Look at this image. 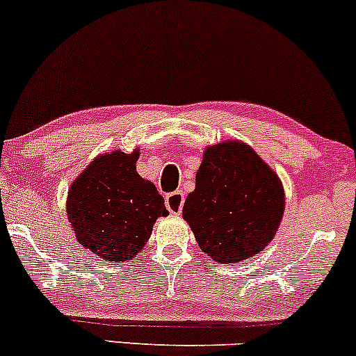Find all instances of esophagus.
I'll return each instance as SVG.
<instances>
[{"label": "esophagus", "mask_w": 356, "mask_h": 356, "mask_svg": "<svg viewBox=\"0 0 356 356\" xmlns=\"http://www.w3.org/2000/svg\"><path fill=\"white\" fill-rule=\"evenodd\" d=\"M184 192L182 191H175L172 194H169L165 197V206L172 214H181L182 212V206H184Z\"/></svg>", "instance_id": "obj_1"}]
</instances>
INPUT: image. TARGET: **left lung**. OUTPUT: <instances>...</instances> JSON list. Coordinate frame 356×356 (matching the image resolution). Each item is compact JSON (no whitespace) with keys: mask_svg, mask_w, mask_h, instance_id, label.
Instances as JSON below:
<instances>
[{"mask_svg":"<svg viewBox=\"0 0 356 356\" xmlns=\"http://www.w3.org/2000/svg\"><path fill=\"white\" fill-rule=\"evenodd\" d=\"M283 212V182L252 147L236 138L206 147L182 218L212 261L256 256L276 236Z\"/></svg>","mask_w":356,"mask_h":356,"instance_id":"left-lung-1","label":"left lung"}]
</instances>
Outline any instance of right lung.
<instances>
[{
    "label": "right lung",
    "instance_id": "add662e5",
    "mask_svg": "<svg viewBox=\"0 0 356 356\" xmlns=\"http://www.w3.org/2000/svg\"><path fill=\"white\" fill-rule=\"evenodd\" d=\"M140 149L100 154L76 175L67 216L80 246L110 263L132 259L159 218L169 216L157 187L137 172Z\"/></svg>",
    "mask_w": 356,
    "mask_h": 356
}]
</instances>
